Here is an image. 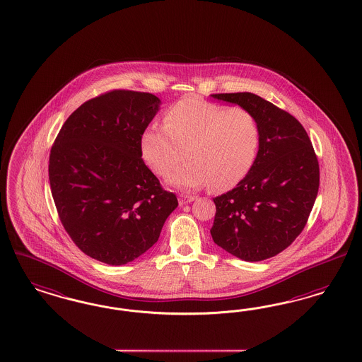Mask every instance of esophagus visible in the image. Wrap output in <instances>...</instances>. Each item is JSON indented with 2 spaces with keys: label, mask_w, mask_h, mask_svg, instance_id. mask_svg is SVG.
Listing matches in <instances>:
<instances>
[{
  "label": "esophagus",
  "mask_w": 362,
  "mask_h": 362,
  "mask_svg": "<svg viewBox=\"0 0 362 362\" xmlns=\"http://www.w3.org/2000/svg\"><path fill=\"white\" fill-rule=\"evenodd\" d=\"M196 197L194 196H187V194H180L178 196V204L182 206V205H187V204H190L192 201H194Z\"/></svg>",
  "instance_id": "obj_1"
}]
</instances>
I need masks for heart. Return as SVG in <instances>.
I'll return each mask as SVG.
<instances>
[{
  "label": "heart",
  "instance_id": "b5f03b06",
  "mask_svg": "<svg viewBox=\"0 0 362 362\" xmlns=\"http://www.w3.org/2000/svg\"><path fill=\"white\" fill-rule=\"evenodd\" d=\"M261 129L256 116L241 106L185 98L170 106L163 127L153 124L141 134V156L156 175H169L177 187L223 192L238 185L256 163Z\"/></svg>",
  "mask_w": 362,
  "mask_h": 362
}]
</instances>
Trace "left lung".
I'll list each match as a JSON object with an SVG mask.
<instances>
[{
    "label": "left lung",
    "instance_id": "left-lung-1",
    "mask_svg": "<svg viewBox=\"0 0 362 362\" xmlns=\"http://www.w3.org/2000/svg\"><path fill=\"white\" fill-rule=\"evenodd\" d=\"M250 110L261 144L250 173L213 199V241L244 261L277 256L303 232L320 187V166L297 118L257 94H211Z\"/></svg>",
    "mask_w": 362,
    "mask_h": 362
}]
</instances>
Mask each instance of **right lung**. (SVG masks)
<instances>
[{"mask_svg":"<svg viewBox=\"0 0 362 362\" xmlns=\"http://www.w3.org/2000/svg\"><path fill=\"white\" fill-rule=\"evenodd\" d=\"M158 105L152 93L100 94L70 115L50 149L59 221L81 252L109 265L128 264L152 247L178 205L141 156V134Z\"/></svg>","mask_w":362,"mask_h":362,"instance_id":"add662e5","label":"right lung"}]
</instances>
